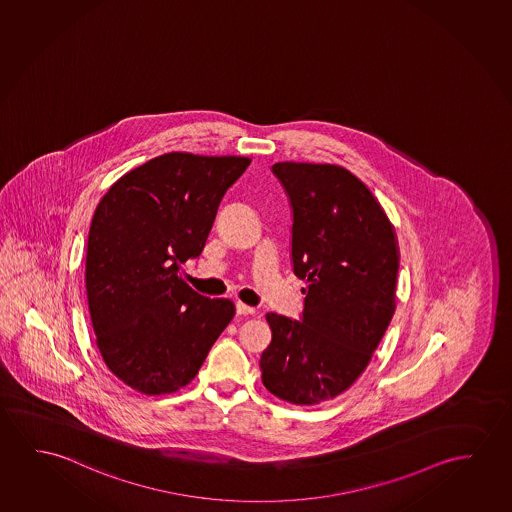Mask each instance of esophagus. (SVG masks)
I'll return each mask as SVG.
<instances>
[{
  "label": "esophagus",
  "instance_id": "esophagus-1",
  "mask_svg": "<svg viewBox=\"0 0 512 512\" xmlns=\"http://www.w3.org/2000/svg\"><path fill=\"white\" fill-rule=\"evenodd\" d=\"M236 312L239 315H253L255 314V308L248 307V305H244V303H241V301H237Z\"/></svg>",
  "mask_w": 512,
  "mask_h": 512
}]
</instances>
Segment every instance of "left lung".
<instances>
[{
    "mask_svg": "<svg viewBox=\"0 0 512 512\" xmlns=\"http://www.w3.org/2000/svg\"><path fill=\"white\" fill-rule=\"evenodd\" d=\"M292 207L294 275L307 282L301 321L266 315L271 344L262 383L282 401L312 406L346 392L395 310L394 225L370 189L337 165L275 163Z\"/></svg>",
    "mask_w": 512,
    "mask_h": 512,
    "instance_id": "left-lung-1",
    "label": "left lung"
}]
</instances>
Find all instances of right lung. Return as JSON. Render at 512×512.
Wrapping results in <instances>:
<instances>
[{"label": "right lung", "instance_id": "add662e5", "mask_svg": "<svg viewBox=\"0 0 512 512\" xmlns=\"http://www.w3.org/2000/svg\"><path fill=\"white\" fill-rule=\"evenodd\" d=\"M248 165L163 154L120 177L95 209L85 284L97 347L142 394L188 385L236 314L230 299L205 298L179 271L204 250L221 198Z\"/></svg>", "mask_w": 512, "mask_h": 512}]
</instances>
